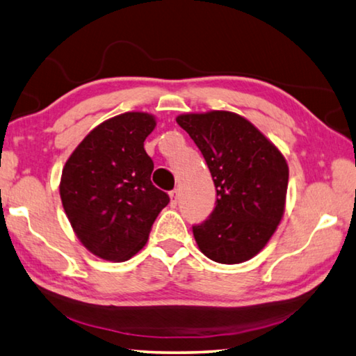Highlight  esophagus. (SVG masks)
Wrapping results in <instances>:
<instances>
[{
	"instance_id": "1",
	"label": "esophagus",
	"mask_w": 356,
	"mask_h": 356,
	"mask_svg": "<svg viewBox=\"0 0 356 356\" xmlns=\"http://www.w3.org/2000/svg\"><path fill=\"white\" fill-rule=\"evenodd\" d=\"M170 200H171V206L176 207L177 202H179V191L177 190H172L170 193Z\"/></svg>"
}]
</instances>
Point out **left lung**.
Listing matches in <instances>:
<instances>
[{"mask_svg": "<svg viewBox=\"0 0 356 356\" xmlns=\"http://www.w3.org/2000/svg\"><path fill=\"white\" fill-rule=\"evenodd\" d=\"M176 120L200 147L216 188L213 212L193 226L197 246L218 264L250 261L268 243L284 215V155L236 113H186Z\"/></svg>", "mask_w": 356, "mask_h": 356, "instance_id": "8db88e82", "label": "left lung"}]
</instances>
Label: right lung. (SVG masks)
I'll list each match as a JSON object with an SVG mask.
<instances>
[{
    "label": "right lung",
    "mask_w": 356,
    "mask_h": 356,
    "mask_svg": "<svg viewBox=\"0 0 356 356\" xmlns=\"http://www.w3.org/2000/svg\"><path fill=\"white\" fill-rule=\"evenodd\" d=\"M155 125L143 111L114 116L89 131L64 165V212L78 240L105 261L135 256L170 202L150 182L154 161L144 150Z\"/></svg>",
    "instance_id": "1"
}]
</instances>
